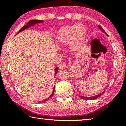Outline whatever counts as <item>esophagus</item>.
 I'll return each instance as SVG.
<instances>
[{"label": "esophagus", "mask_w": 126, "mask_h": 126, "mask_svg": "<svg viewBox=\"0 0 126 126\" xmlns=\"http://www.w3.org/2000/svg\"><path fill=\"white\" fill-rule=\"evenodd\" d=\"M59 69H65L66 68V64L64 63H62L59 65Z\"/></svg>", "instance_id": "1"}]
</instances>
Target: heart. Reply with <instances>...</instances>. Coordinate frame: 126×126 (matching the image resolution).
Wrapping results in <instances>:
<instances>
[{
	"instance_id": "heart-1",
	"label": "heart",
	"mask_w": 126,
	"mask_h": 126,
	"mask_svg": "<svg viewBox=\"0 0 126 126\" xmlns=\"http://www.w3.org/2000/svg\"><path fill=\"white\" fill-rule=\"evenodd\" d=\"M86 33V27L80 23L68 25L62 27L59 30L55 40L57 44L60 46L69 44L70 48L76 50L82 46Z\"/></svg>"
}]
</instances>
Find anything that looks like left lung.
Segmentation results:
<instances>
[{"mask_svg": "<svg viewBox=\"0 0 126 126\" xmlns=\"http://www.w3.org/2000/svg\"><path fill=\"white\" fill-rule=\"evenodd\" d=\"M98 27H99V28L101 30V31L102 32L106 34H107V35H108L106 33V32L104 31V30L103 29V28H102L101 26H99V25H98ZM104 93V91H103V92L101 93L98 94L94 95V96L89 97H84V96H82V95H80V98H82V99H86V100H92V99H97V98H98V97H99L102 94H103Z\"/></svg>", "mask_w": 126, "mask_h": 126, "instance_id": "1", "label": "left lung"}]
</instances>
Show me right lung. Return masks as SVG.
I'll return each instance as SVG.
<instances>
[{
    "mask_svg": "<svg viewBox=\"0 0 126 126\" xmlns=\"http://www.w3.org/2000/svg\"><path fill=\"white\" fill-rule=\"evenodd\" d=\"M44 22L43 20H30L29 22L26 25H24V26H23V27L22 28H21V29L19 30V31L18 32V33H19V32H22V31H24V30L27 29V28H29V27H32V26H33V25H34L35 24H37V23H42V22ZM58 67H56V68H55L54 75H56V74L57 73V72H58ZM54 91H55V86L54 87V88H53V92H52V94H51V95H50L49 97H48V98H47V99H46L43 100V101H42L39 102L40 103H43V102H46V101H47V100H48L50 98L52 97L53 96V94H54Z\"/></svg>",
    "mask_w": 126,
    "mask_h": 126,
    "instance_id": "obj_1",
    "label": "right lung"
}]
</instances>
